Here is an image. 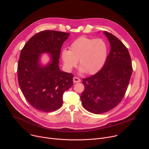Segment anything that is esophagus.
I'll use <instances>...</instances> for the list:
<instances>
[{
  "label": "esophagus",
  "mask_w": 149,
  "mask_h": 149,
  "mask_svg": "<svg viewBox=\"0 0 149 149\" xmlns=\"http://www.w3.org/2000/svg\"><path fill=\"white\" fill-rule=\"evenodd\" d=\"M73 82L74 83H76V82H81V79L79 78H78V77H74L73 78Z\"/></svg>",
  "instance_id": "1"
}]
</instances>
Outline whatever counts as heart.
<instances>
[{
  "label": "heart",
  "instance_id": "b5f03b06",
  "mask_svg": "<svg viewBox=\"0 0 149 149\" xmlns=\"http://www.w3.org/2000/svg\"><path fill=\"white\" fill-rule=\"evenodd\" d=\"M108 54V47L101 39L82 36L73 41L70 50L62 51L61 58L66 70L71 71L79 61L80 72L94 74L104 65Z\"/></svg>",
  "mask_w": 149,
  "mask_h": 149
}]
</instances>
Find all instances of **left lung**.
Masks as SVG:
<instances>
[{"mask_svg":"<svg viewBox=\"0 0 149 149\" xmlns=\"http://www.w3.org/2000/svg\"><path fill=\"white\" fill-rule=\"evenodd\" d=\"M104 33L110 43V52L101 70L82 79L85 89L80 97L85 109L96 114L112 110L121 101L133 71L125 46L113 34Z\"/></svg>","mask_w":149,"mask_h":149,"instance_id":"1","label":"left lung"}]
</instances>
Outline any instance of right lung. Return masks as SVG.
<instances>
[{
    "mask_svg": "<svg viewBox=\"0 0 149 149\" xmlns=\"http://www.w3.org/2000/svg\"><path fill=\"white\" fill-rule=\"evenodd\" d=\"M70 33L43 31L33 35L20 52L17 79L24 97L33 107L43 112H52L62 105V97L73 85L74 75L59 68L61 47ZM51 54L46 66L39 63L40 53Z\"/></svg>",
    "mask_w": 149,
    "mask_h": 149,
    "instance_id": "1",
    "label": "right lung"
}]
</instances>
